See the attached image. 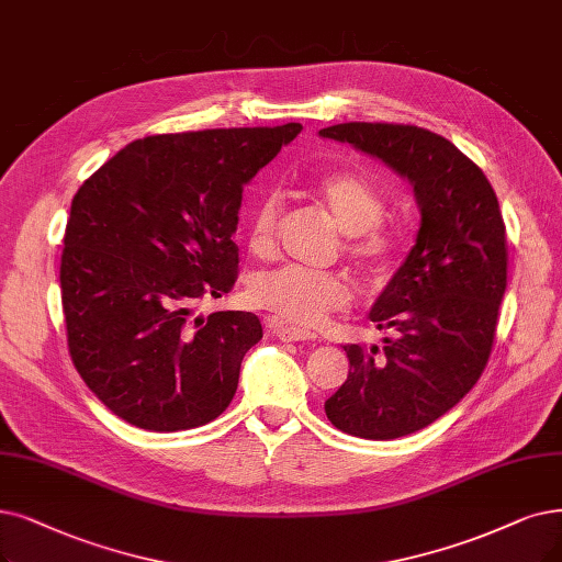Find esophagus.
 I'll use <instances>...</instances> for the list:
<instances>
[{
    "instance_id": "1",
    "label": "esophagus",
    "mask_w": 562,
    "mask_h": 562,
    "mask_svg": "<svg viewBox=\"0 0 562 562\" xmlns=\"http://www.w3.org/2000/svg\"><path fill=\"white\" fill-rule=\"evenodd\" d=\"M272 327V331L279 336L281 341H316L318 336L313 334V331H308V329H304V327H295V325H283V323H274V325H269Z\"/></svg>"
}]
</instances>
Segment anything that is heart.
Returning <instances> with one entry per match:
<instances>
[{
  "instance_id": "obj_1",
  "label": "heart",
  "mask_w": 562,
  "mask_h": 562,
  "mask_svg": "<svg viewBox=\"0 0 562 562\" xmlns=\"http://www.w3.org/2000/svg\"><path fill=\"white\" fill-rule=\"evenodd\" d=\"M316 198L327 207L334 223L346 233L344 249L378 274L394 262L401 251V233L385 221V198L380 189L359 172L327 175L316 187ZM279 203L267 195L256 205L249 223V249L269 256L277 244ZM251 300L272 311L283 323L316 327L334 313L348 308L352 283L344 272H311L302 267H277L251 281Z\"/></svg>"
}]
</instances>
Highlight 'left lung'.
Listing matches in <instances>:
<instances>
[{"label": "left lung", "instance_id": "obj_1", "mask_svg": "<svg viewBox=\"0 0 562 562\" xmlns=\"http://www.w3.org/2000/svg\"><path fill=\"white\" fill-rule=\"evenodd\" d=\"M321 136L406 177L422 214L415 246L369 313L394 336L383 348L344 346L348 380L325 401L336 429L392 440L452 411L480 380L507 288L505 223L480 166L438 133L348 122Z\"/></svg>", "mask_w": 562, "mask_h": 562}]
</instances>
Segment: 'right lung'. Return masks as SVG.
Segmentation results:
<instances>
[{"label": "right lung", "instance_id": "obj_1", "mask_svg": "<svg viewBox=\"0 0 562 562\" xmlns=\"http://www.w3.org/2000/svg\"><path fill=\"white\" fill-rule=\"evenodd\" d=\"M302 124L133 140L85 179L59 267L74 364L105 408L147 431L216 419L262 339L249 311L193 316L231 293L244 184Z\"/></svg>", "mask_w": 562, "mask_h": 562}]
</instances>
